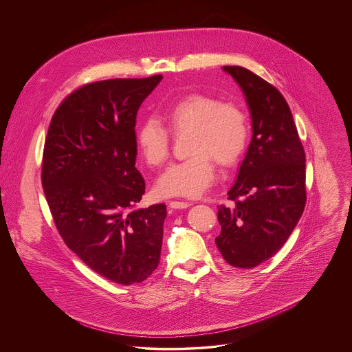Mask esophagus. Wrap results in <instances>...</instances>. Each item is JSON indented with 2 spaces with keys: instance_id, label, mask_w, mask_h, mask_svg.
Masks as SVG:
<instances>
[{
  "instance_id": "34e87169",
  "label": "esophagus",
  "mask_w": 352,
  "mask_h": 352,
  "mask_svg": "<svg viewBox=\"0 0 352 352\" xmlns=\"http://www.w3.org/2000/svg\"><path fill=\"white\" fill-rule=\"evenodd\" d=\"M191 206V203L190 201H169V207L170 208H187V207H190Z\"/></svg>"
}]
</instances>
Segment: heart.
<instances>
[{
	"instance_id": "obj_1",
	"label": "heart",
	"mask_w": 352,
	"mask_h": 352,
	"mask_svg": "<svg viewBox=\"0 0 352 352\" xmlns=\"http://www.w3.org/2000/svg\"><path fill=\"white\" fill-rule=\"evenodd\" d=\"M164 118L175 134L191 131V157L170 165L161 175L157 182L161 195L199 197L214 183L215 162L223 168L232 166L245 151L248 118L236 101L191 94L172 102ZM137 144L149 165L162 166L170 154V133L158 119L148 118L138 127Z\"/></svg>"
}]
</instances>
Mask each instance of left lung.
Instances as JSON below:
<instances>
[{
	"instance_id": "obj_1",
	"label": "left lung",
	"mask_w": 352,
	"mask_h": 352,
	"mask_svg": "<svg viewBox=\"0 0 352 352\" xmlns=\"http://www.w3.org/2000/svg\"><path fill=\"white\" fill-rule=\"evenodd\" d=\"M243 89L252 118V141L239 176L218 206L215 244L233 267L252 268L279 251L306 203L305 151L282 94L241 66H223Z\"/></svg>"
}]
</instances>
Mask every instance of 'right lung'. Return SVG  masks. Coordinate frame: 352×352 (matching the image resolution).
<instances>
[{"label": "right lung", "instance_id": "add662e5", "mask_svg": "<svg viewBox=\"0 0 352 352\" xmlns=\"http://www.w3.org/2000/svg\"><path fill=\"white\" fill-rule=\"evenodd\" d=\"M161 78L82 85L56 108L45 142L42 186L60 237L91 270L124 286L160 263L166 206H134L145 194L137 113Z\"/></svg>", "mask_w": 352, "mask_h": 352}]
</instances>
